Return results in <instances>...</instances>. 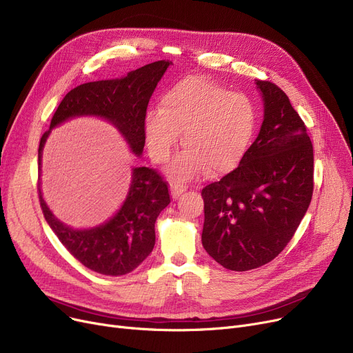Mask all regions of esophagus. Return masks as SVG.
Returning <instances> with one entry per match:
<instances>
[{"instance_id": "34e87169", "label": "esophagus", "mask_w": 353, "mask_h": 353, "mask_svg": "<svg viewBox=\"0 0 353 353\" xmlns=\"http://www.w3.org/2000/svg\"><path fill=\"white\" fill-rule=\"evenodd\" d=\"M170 190H172V197H173V199H177L181 193L186 192V188H184V186H179V184H172Z\"/></svg>"}]
</instances>
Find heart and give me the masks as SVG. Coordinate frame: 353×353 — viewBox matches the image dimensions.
Returning <instances> with one entry per match:
<instances>
[{
    "label": "heart",
    "instance_id": "heart-1",
    "mask_svg": "<svg viewBox=\"0 0 353 353\" xmlns=\"http://www.w3.org/2000/svg\"><path fill=\"white\" fill-rule=\"evenodd\" d=\"M148 150L165 163L184 132L186 150L170 165L177 183L226 174L242 161L256 130V108L243 92H232L210 80L189 76L177 81L160 99V110L145 116Z\"/></svg>",
    "mask_w": 353,
    "mask_h": 353
}]
</instances>
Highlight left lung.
<instances>
[{
	"instance_id": "left-lung-1",
	"label": "left lung",
	"mask_w": 353,
	"mask_h": 353,
	"mask_svg": "<svg viewBox=\"0 0 353 353\" xmlns=\"http://www.w3.org/2000/svg\"><path fill=\"white\" fill-rule=\"evenodd\" d=\"M265 114L256 140L233 172L201 190V243L229 270L261 268L299 228L313 193V145L282 88L257 80Z\"/></svg>"
}]
</instances>
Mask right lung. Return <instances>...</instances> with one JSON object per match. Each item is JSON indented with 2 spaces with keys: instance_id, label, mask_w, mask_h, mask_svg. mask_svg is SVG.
<instances>
[{
  "instance_id": "1",
  "label": "right lung",
  "mask_w": 353,
  "mask_h": 353,
  "mask_svg": "<svg viewBox=\"0 0 353 353\" xmlns=\"http://www.w3.org/2000/svg\"><path fill=\"white\" fill-rule=\"evenodd\" d=\"M170 61H154L130 71L125 77L81 84L67 92L51 119L50 130L40 140L41 154L51 128L68 119L97 116L117 127L133 153L140 156L145 143V111L157 83ZM40 206L47 223L65 249L85 268L107 276H121L134 270L152 253L156 243L154 223L170 203L167 181L153 169H133L132 186L121 209L104 225L76 230L55 217L41 196Z\"/></svg>"
}]
</instances>
